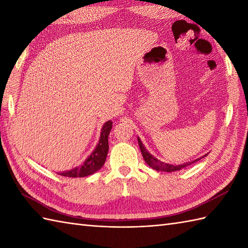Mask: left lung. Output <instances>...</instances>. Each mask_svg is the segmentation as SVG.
<instances>
[{
  "label": "left lung",
  "mask_w": 248,
  "mask_h": 248,
  "mask_svg": "<svg viewBox=\"0 0 248 248\" xmlns=\"http://www.w3.org/2000/svg\"><path fill=\"white\" fill-rule=\"evenodd\" d=\"M138 140H139V145H140V151H141V155H143V157L145 162L148 164L151 168H154V170H157V171H167V172H170V171H177V170H182V168L186 167L188 165L193 164V163L199 161L200 159H202L203 156L208 155H204L203 156L199 157V159H196L194 161H191V162H186V163H183V164H179V165H172V164H166V163H163L161 162L160 160H157L155 156L152 155L150 152H148V150H147L145 148V146L143 145V143H141V140L140 138H138Z\"/></svg>",
  "instance_id": "obj_1"
}]
</instances>
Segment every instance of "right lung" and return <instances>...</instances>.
I'll return each mask as SVG.
<instances>
[{
    "mask_svg": "<svg viewBox=\"0 0 248 248\" xmlns=\"http://www.w3.org/2000/svg\"><path fill=\"white\" fill-rule=\"evenodd\" d=\"M113 121L108 120L103 124L100 133L99 143L97 144L96 148L93 149L91 155H88L87 159L84 161L80 166L72 168L70 170H65L57 172L61 176L70 177V178H82L91 176L93 173L98 171L104 164L107 160L108 152V134L112 130Z\"/></svg>",
    "mask_w": 248,
    "mask_h": 248,
    "instance_id": "right-lung-1",
    "label": "right lung"
}]
</instances>
